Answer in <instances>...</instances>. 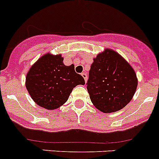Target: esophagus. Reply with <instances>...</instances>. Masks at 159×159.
Listing matches in <instances>:
<instances>
[{
    "label": "esophagus",
    "mask_w": 159,
    "mask_h": 159,
    "mask_svg": "<svg viewBox=\"0 0 159 159\" xmlns=\"http://www.w3.org/2000/svg\"><path fill=\"white\" fill-rule=\"evenodd\" d=\"M81 75H82L83 78L84 79V80H85V82L87 83V81H88V75H87V73L83 72L82 74H81Z\"/></svg>",
    "instance_id": "obj_1"
}]
</instances>
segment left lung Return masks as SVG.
Instances as JSON below:
<instances>
[{
	"instance_id": "8db88e82",
	"label": "left lung",
	"mask_w": 159,
	"mask_h": 159,
	"mask_svg": "<svg viewBox=\"0 0 159 159\" xmlns=\"http://www.w3.org/2000/svg\"><path fill=\"white\" fill-rule=\"evenodd\" d=\"M87 84L94 106L103 113H112L130 102L138 79L134 68L121 55L106 48L93 59Z\"/></svg>"
}]
</instances>
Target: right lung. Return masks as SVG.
<instances>
[{"label": "right lung", "mask_w": 159, "mask_h": 159, "mask_svg": "<svg viewBox=\"0 0 159 159\" xmlns=\"http://www.w3.org/2000/svg\"><path fill=\"white\" fill-rule=\"evenodd\" d=\"M62 55H43L32 65L25 80V87L36 104L47 110H55L64 104L73 88L84 85L82 75L74 65L66 66Z\"/></svg>", "instance_id": "1"}]
</instances>
